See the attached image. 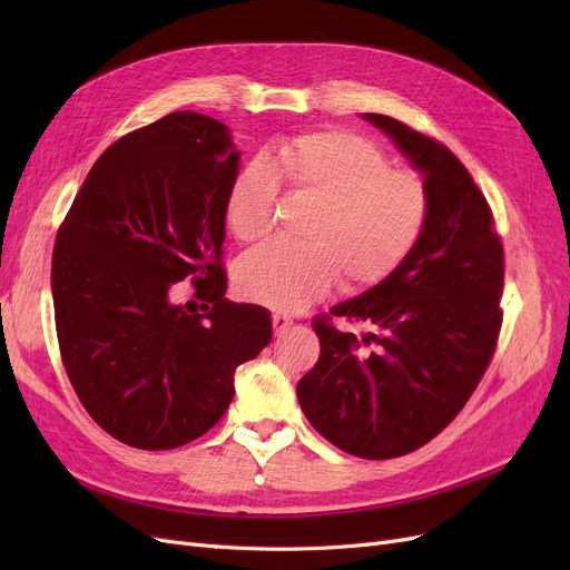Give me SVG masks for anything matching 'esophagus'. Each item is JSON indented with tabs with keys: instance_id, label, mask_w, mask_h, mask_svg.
<instances>
[{
	"instance_id": "esophagus-1",
	"label": "esophagus",
	"mask_w": 570,
	"mask_h": 570,
	"mask_svg": "<svg viewBox=\"0 0 570 570\" xmlns=\"http://www.w3.org/2000/svg\"><path fill=\"white\" fill-rule=\"evenodd\" d=\"M292 321L289 316H285V314H273V331H275V335H285L289 327H292Z\"/></svg>"
}]
</instances>
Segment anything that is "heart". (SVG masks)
I'll return each mask as SVG.
<instances>
[{"instance_id":"heart-1","label":"heart","mask_w":570,"mask_h":570,"mask_svg":"<svg viewBox=\"0 0 570 570\" xmlns=\"http://www.w3.org/2000/svg\"><path fill=\"white\" fill-rule=\"evenodd\" d=\"M278 183L318 202L304 243L273 239L243 256L235 273L243 295L275 312H302L340 275L354 289L385 281L416 247L428 220V189L416 174L392 168L364 137L321 130L275 142L237 170L226 197L237 239L254 243L273 228Z\"/></svg>"}]
</instances>
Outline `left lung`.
Wrapping results in <instances>:
<instances>
[{"label": "left lung", "mask_w": 570, "mask_h": 570, "mask_svg": "<svg viewBox=\"0 0 570 570\" xmlns=\"http://www.w3.org/2000/svg\"><path fill=\"white\" fill-rule=\"evenodd\" d=\"M423 176V235L385 281L340 302L333 316L366 333L316 321V366L297 383L306 421L337 450L394 459L454 421L485 373L502 308L504 252L490 206L444 145L383 114H361Z\"/></svg>", "instance_id": "obj_1"}]
</instances>
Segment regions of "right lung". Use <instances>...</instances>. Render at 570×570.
<instances>
[{"label": "right lung", "instance_id": "right-lung-1", "mask_svg": "<svg viewBox=\"0 0 570 570\" xmlns=\"http://www.w3.org/2000/svg\"><path fill=\"white\" fill-rule=\"evenodd\" d=\"M239 149L220 120L168 114L90 168L51 256L57 335L95 423L137 450L202 438L235 396V371L271 342L268 308L228 302L220 266ZM193 277L204 315L173 302Z\"/></svg>", "mask_w": 570, "mask_h": 570}]
</instances>
